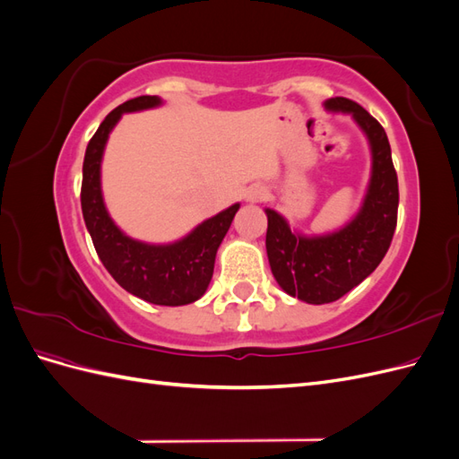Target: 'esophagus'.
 Listing matches in <instances>:
<instances>
[{
    "label": "esophagus",
    "mask_w": 459,
    "mask_h": 459,
    "mask_svg": "<svg viewBox=\"0 0 459 459\" xmlns=\"http://www.w3.org/2000/svg\"><path fill=\"white\" fill-rule=\"evenodd\" d=\"M245 199L248 203H262V201L268 199V191H266V187H262V186H253V187L247 189Z\"/></svg>",
    "instance_id": "34e87169"
}]
</instances>
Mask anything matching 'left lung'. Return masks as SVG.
I'll return each instance as SVG.
<instances>
[{
    "instance_id": "1",
    "label": "left lung",
    "mask_w": 459,
    "mask_h": 459,
    "mask_svg": "<svg viewBox=\"0 0 459 459\" xmlns=\"http://www.w3.org/2000/svg\"><path fill=\"white\" fill-rule=\"evenodd\" d=\"M325 108L351 115L368 135L371 179L358 214L344 228L327 235L307 238L290 231L281 214L266 208L272 273L287 295L308 304L339 300L362 283L391 247L398 214V178L381 124L346 97H331Z\"/></svg>"
}]
</instances>
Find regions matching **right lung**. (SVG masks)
<instances>
[{
  "mask_svg": "<svg viewBox=\"0 0 459 459\" xmlns=\"http://www.w3.org/2000/svg\"><path fill=\"white\" fill-rule=\"evenodd\" d=\"M157 95L122 103L105 117L88 143L82 166V214L97 255L107 272L128 293L160 307H182L199 300L212 280L216 251L226 238L239 204L204 220L184 239L149 245L124 235L110 220L101 195V159L108 134L124 113L159 107Z\"/></svg>",
  "mask_w": 459,
  "mask_h": 459,
  "instance_id": "add662e5",
  "label": "right lung"
}]
</instances>
